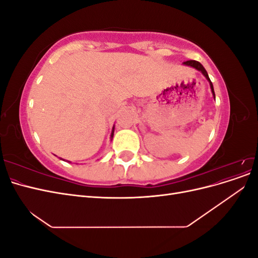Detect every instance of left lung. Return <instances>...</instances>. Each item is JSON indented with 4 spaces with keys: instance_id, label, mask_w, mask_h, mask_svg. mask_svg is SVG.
<instances>
[{
    "instance_id": "1",
    "label": "left lung",
    "mask_w": 258,
    "mask_h": 258,
    "mask_svg": "<svg viewBox=\"0 0 258 258\" xmlns=\"http://www.w3.org/2000/svg\"><path fill=\"white\" fill-rule=\"evenodd\" d=\"M183 64H184V66H187V67H190V68L196 69L197 71H199V72H201V73H202V75H204V76L206 77V79H207V81L209 82L211 91H212L213 98L215 99V93H214L213 84H212V82L210 81V77H209V75H208V72L206 71V69L204 68V66H202V64L200 63V62H198V61H195V60H188V61H185V62H183Z\"/></svg>"
}]
</instances>
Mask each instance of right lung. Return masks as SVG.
<instances>
[{
  "label": "right lung",
  "mask_w": 258,
  "mask_h": 258,
  "mask_svg": "<svg viewBox=\"0 0 258 258\" xmlns=\"http://www.w3.org/2000/svg\"><path fill=\"white\" fill-rule=\"evenodd\" d=\"M114 129H115V126H113V129H112V134H111V140L113 139V136H114ZM63 160V159H62ZM70 162V161H69Z\"/></svg>",
  "instance_id": "add662e5"
}]
</instances>
